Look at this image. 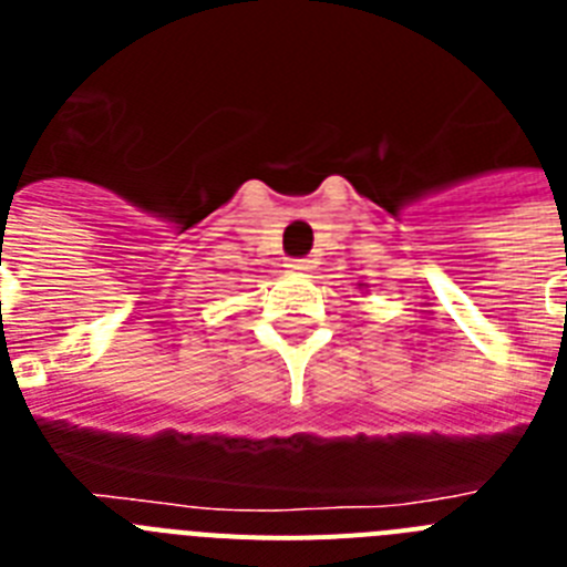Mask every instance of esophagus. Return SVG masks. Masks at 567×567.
I'll return each mask as SVG.
<instances>
[{"mask_svg":"<svg viewBox=\"0 0 567 567\" xmlns=\"http://www.w3.org/2000/svg\"><path fill=\"white\" fill-rule=\"evenodd\" d=\"M312 264L315 260H309V258H295V260H289L287 267L295 269V272H309V269H312Z\"/></svg>","mask_w":567,"mask_h":567,"instance_id":"esophagus-1","label":"esophagus"}]
</instances>
